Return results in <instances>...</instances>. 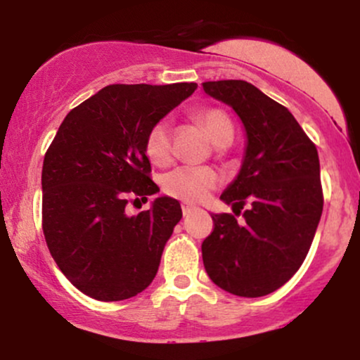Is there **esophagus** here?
I'll return each mask as SVG.
<instances>
[{"label":"esophagus","mask_w":360,"mask_h":360,"mask_svg":"<svg viewBox=\"0 0 360 360\" xmlns=\"http://www.w3.org/2000/svg\"><path fill=\"white\" fill-rule=\"evenodd\" d=\"M181 208H183V214L184 217H188V214H191L193 212H196V206H193V205H188V203H183L181 205Z\"/></svg>","instance_id":"esophagus-1"}]
</instances>
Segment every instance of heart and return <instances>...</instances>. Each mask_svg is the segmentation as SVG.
I'll use <instances>...</instances> for the list:
<instances>
[{"instance_id": "b5f03b06", "label": "heart", "mask_w": 360, "mask_h": 360, "mask_svg": "<svg viewBox=\"0 0 360 360\" xmlns=\"http://www.w3.org/2000/svg\"><path fill=\"white\" fill-rule=\"evenodd\" d=\"M200 122L208 131L210 139L217 147L229 146L233 139V125L229 115L218 108H210L200 113ZM146 152L148 159L159 166H166L171 160V127L166 120H160L148 130L146 139ZM218 177L208 167H177L164 177V189L171 196L184 201H201L217 186Z\"/></svg>"}]
</instances>
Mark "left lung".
<instances>
[{
  "mask_svg": "<svg viewBox=\"0 0 360 360\" xmlns=\"http://www.w3.org/2000/svg\"><path fill=\"white\" fill-rule=\"evenodd\" d=\"M203 91L229 105L245 130L240 171L220 200L233 214L212 213L201 252L218 288L259 298L292 278L307 257L323 210L316 147L288 108L247 81H208Z\"/></svg>",
  "mask_w": 360,
  "mask_h": 360,
  "instance_id": "left-lung-1",
  "label": "left lung"
}]
</instances>
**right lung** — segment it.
<instances>
[{
    "mask_svg": "<svg viewBox=\"0 0 360 360\" xmlns=\"http://www.w3.org/2000/svg\"><path fill=\"white\" fill-rule=\"evenodd\" d=\"M196 88L111 84L60 123L42 167L44 235L62 274L91 298L128 300L154 281L181 205L159 196L139 214L125 206L128 196L159 193L147 134Z\"/></svg>",
    "mask_w": 360,
    "mask_h": 360,
    "instance_id": "obj_1",
    "label": "right lung"
}]
</instances>
